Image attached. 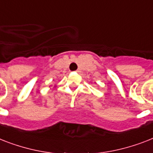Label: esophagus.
<instances>
[{
  "instance_id": "obj_1",
  "label": "esophagus",
  "mask_w": 153,
  "mask_h": 153,
  "mask_svg": "<svg viewBox=\"0 0 153 153\" xmlns=\"http://www.w3.org/2000/svg\"><path fill=\"white\" fill-rule=\"evenodd\" d=\"M76 72H78V73H80V72H81V71L79 70V69H78V70L76 71Z\"/></svg>"
}]
</instances>
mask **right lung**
Wrapping results in <instances>:
<instances>
[{
  "label": "right lung",
  "mask_w": 153,
  "mask_h": 153,
  "mask_svg": "<svg viewBox=\"0 0 153 153\" xmlns=\"http://www.w3.org/2000/svg\"><path fill=\"white\" fill-rule=\"evenodd\" d=\"M50 87H51V86H50ZM54 87H56V85H54Z\"/></svg>",
  "instance_id": "1"
}]
</instances>
